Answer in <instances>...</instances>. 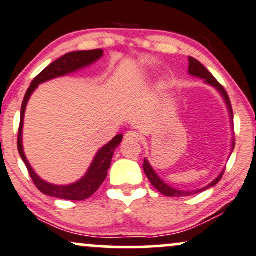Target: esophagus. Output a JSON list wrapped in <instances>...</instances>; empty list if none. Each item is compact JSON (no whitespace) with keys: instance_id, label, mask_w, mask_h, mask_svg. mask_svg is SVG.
<instances>
[{"instance_id":"obj_1","label":"esophagus","mask_w":256,"mask_h":256,"mask_svg":"<svg viewBox=\"0 0 256 256\" xmlns=\"http://www.w3.org/2000/svg\"><path fill=\"white\" fill-rule=\"evenodd\" d=\"M125 140L128 142H140V134L137 131H128L125 134Z\"/></svg>"}]
</instances>
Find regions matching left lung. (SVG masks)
<instances>
[{"label": "left lung", "mask_w": 256, "mask_h": 256, "mask_svg": "<svg viewBox=\"0 0 256 256\" xmlns=\"http://www.w3.org/2000/svg\"><path fill=\"white\" fill-rule=\"evenodd\" d=\"M188 62H190V66H188V74H190V75L194 76V78L204 80V83H206V84H208V86H211V87H214L218 92V93L220 94V96L223 98L224 102H226V104L228 112H229L230 122H232V130L234 132L232 108V104H230L229 96H228L226 89L222 87V86L220 84V82H218L217 80L214 78V76H212V74L208 72V70L206 69V68L202 66V64L200 63L199 60H196L192 57H188ZM234 148H235V140H232V152ZM232 152H230V156H232ZM143 169H144V173H146V178H149V181L152 182V186L155 187V188L158 190L160 193H162V194L166 196H186L196 194V193H200V192H202V190H206L211 188V187L216 186V184L220 182V180L222 178V176H223V173H224V169H223V170H222L220 173V175H218V176L214 178V181H211V182L208 184V186L202 187V188H199V190H182L174 188V187L169 186L168 184H166L164 181H163L162 178L158 176V173L154 170L152 166L150 164V162L148 161L146 158H144Z\"/></svg>", "instance_id": "8db88e82"}]
</instances>
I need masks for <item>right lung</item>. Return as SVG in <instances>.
<instances>
[{"instance_id":"right-lung-1","label":"right lung","mask_w":256,"mask_h":256,"mask_svg":"<svg viewBox=\"0 0 256 256\" xmlns=\"http://www.w3.org/2000/svg\"><path fill=\"white\" fill-rule=\"evenodd\" d=\"M104 56L102 50H90V51H75L69 52V54H64L63 57L58 58L54 63H51L48 68H45L42 72L39 74L36 78L33 80L30 83V88L27 89L26 95H24L22 106H21V116H20V128H19V137H18V150L22 158V161L26 164L28 173L32 178L33 182L36 186L40 192L44 193L46 196H54V198L66 199V200H84L93 196L95 192L98 190V187L102 184V182L108 174V168L112 162L113 154L118 146L122 143V134H118L110 140L106 146H104L101 149H98L96 155L94 156L92 164L89 166L88 170L86 174L74 184H50L48 181L42 180L38 174L33 170L30 167L28 160L24 152V144H22V130H24V112H26L27 104L30 95L34 93V90L38 88L39 84L42 83L50 81V80L62 78V76H66L69 74L76 72L78 70L84 69L95 62H98L101 57Z\"/></svg>"}]
</instances>
